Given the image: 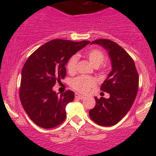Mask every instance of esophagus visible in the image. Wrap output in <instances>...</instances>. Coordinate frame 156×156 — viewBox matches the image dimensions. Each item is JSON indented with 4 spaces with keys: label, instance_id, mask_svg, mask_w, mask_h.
Segmentation results:
<instances>
[{
    "label": "esophagus",
    "instance_id": "1",
    "mask_svg": "<svg viewBox=\"0 0 156 156\" xmlns=\"http://www.w3.org/2000/svg\"><path fill=\"white\" fill-rule=\"evenodd\" d=\"M76 98L77 99H79V100H83L84 98V97L83 95H80V94H78V93H76Z\"/></svg>",
    "mask_w": 156,
    "mask_h": 156
}]
</instances>
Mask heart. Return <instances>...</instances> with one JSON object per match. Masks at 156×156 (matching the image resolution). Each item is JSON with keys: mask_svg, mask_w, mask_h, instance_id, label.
Returning a JSON list of instances; mask_svg holds the SVG:
<instances>
[{"mask_svg": "<svg viewBox=\"0 0 156 156\" xmlns=\"http://www.w3.org/2000/svg\"><path fill=\"white\" fill-rule=\"evenodd\" d=\"M86 56L94 67H98L103 64L105 59V54L101 50L97 48H92L86 52ZM78 62V56L73 55L68 60L67 63V69L68 73L73 74L76 72L77 64ZM95 80L92 77L80 76L75 78L71 81V86L75 90L79 92L86 93L89 90L91 87L95 85Z\"/></svg>", "mask_w": 156, "mask_h": 156, "instance_id": "1", "label": "heart"}]
</instances>
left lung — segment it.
<instances>
[{
    "label": "left lung",
    "mask_w": 156,
    "mask_h": 156,
    "mask_svg": "<svg viewBox=\"0 0 156 156\" xmlns=\"http://www.w3.org/2000/svg\"><path fill=\"white\" fill-rule=\"evenodd\" d=\"M91 44H100L108 52L112 70L101 87L109 93L108 99L94 98L96 105L89 111V117L102 126L119 122L131 108L138 92L139 75L133 58L121 46L109 39H96Z\"/></svg>",
    "instance_id": "1"
}]
</instances>
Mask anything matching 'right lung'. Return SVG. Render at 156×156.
I'll use <instances>...</instances> for the list:
<instances>
[{
	"label": "right lung",
	"mask_w": 156,
	"mask_h": 156,
	"mask_svg": "<svg viewBox=\"0 0 156 156\" xmlns=\"http://www.w3.org/2000/svg\"><path fill=\"white\" fill-rule=\"evenodd\" d=\"M89 43L86 40L53 39L36 50L26 60L21 75L20 99L36 125L48 129L64 121L66 105L73 101L75 94L67 90L59 95L53 87L65 77L69 58Z\"/></svg>",
	"instance_id": "add662e5"
}]
</instances>
